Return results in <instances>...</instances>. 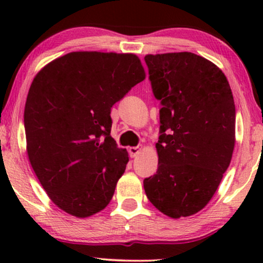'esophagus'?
<instances>
[{"label":"esophagus","instance_id":"1","mask_svg":"<svg viewBox=\"0 0 263 263\" xmlns=\"http://www.w3.org/2000/svg\"><path fill=\"white\" fill-rule=\"evenodd\" d=\"M140 151H141L140 147H129V148H128L129 156H130L132 158H135L136 156H138V154L140 153Z\"/></svg>","mask_w":263,"mask_h":263}]
</instances>
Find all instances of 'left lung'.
Here are the masks:
<instances>
[{
	"instance_id": "8db88e82",
	"label": "left lung",
	"mask_w": 263,
	"mask_h": 263,
	"mask_svg": "<svg viewBox=\"0 0 263 263\" xmlns=\"http://www.w3.org/2000/svg\"><path fill=\"white\" fill-rule=\"evenodd\" d=\"M145 62L161 109L158 170L143 188L161 213L189 217L210 202L231 161L233 96L224 73L193 52L147 55Z\"/></svg>"
}]
</instances>
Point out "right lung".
I'll return each mask as SVG.
<instances>
[{
    "label": "right lung",
    "instance_id": "right-lung-1",
    "mask_svg": "<svg viewBox=\"0 0 263 263\" xmlns=\"http://www.w3.org/2000/svg\"><path fill=\"white\" fill-rule=\"evenodd\" d=\"M145 79L133 53L78 51L43 68L25 105L27 154L53 203L86 218L104 210L129 160L111 138V107Z\"/></svg>",
    "mask_w": 263,
    "mask_h": 263
}]
</instances>
